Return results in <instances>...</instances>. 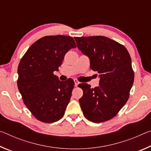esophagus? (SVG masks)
Wrapping results in <instances>:
<instances>
[{
  "mask_svg": "<svg viewBox=\"0 0 151 151\" xmlns=\"http://www.w3.org/2000/svg\"><path fill=\"white\" fill-rule=\"evenodd\" d=\"M74 81H75V86H77L79 84V81L77 80V79H74Z\"/></svg>",
  "mask_w": 151,
  "mask_h": 151,
  "instance_id": "obj_1",
  "label": "esophagus"
}]
</instances>
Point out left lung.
Listing matches in <instances>:
<instances>
[{
	"label": "left lung",
	"instance_id": "1",
	"mask_svg": "<svg viewBox=\"0 0 151 151\" xmlns=\"http://www.w3.org/2000/svg\"><path fill=\"white\" fill-rule=\"evenodd\" d=\"M77 47L90 58V67L100 74L99 86L78 85L83 91L79 103L83 114L93 122L114 118L128 101L134 73L125 47L103 36L75 37Z\"/></svg>",
	"mask_w": 151,
	"mask_h": 151
}]
</instances>
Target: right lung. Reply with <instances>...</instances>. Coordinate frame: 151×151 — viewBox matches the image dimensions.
<instances>
[{"mask_svg": "<svg viewBox=\"0 0 151 151\" xmlns=\"http://www.w3.org/2000/svg\"><path fill=\"white\" fill-rule=\"evenodd\" d=\"M76 47L73 37L46 36L33 43L20 61L18 88L25 105L40 121L54 122L65 114L75 82L61 81L53 73L66 53Z\"/></svg>", "mask_w": 151, "mask_h": 151, "instance_id": "add662e5", "label": "right lung"}]
</instances>
